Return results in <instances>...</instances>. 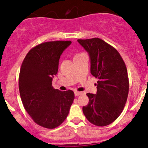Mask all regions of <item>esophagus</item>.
I'll list each match as a JSON object with an SVG mask.
<instances>
[{"instance_id": "obj_1", "label": "esophagus", "mask_w": 148, "mask_h": 148, "mask_svg": "<svg viewBox=\"0 0 148 148\" xmlns=\"http://www.w3.org/2000/svg\"><path fill=\"white\" fill-rule=\"evenodd\" d=\"M75 96H79V95H81L82 94V92H77V91H75Z\"/></svg>"}]
</instances>
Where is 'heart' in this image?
I'll use <instances>...</instances> for the list:
<instances>
[{"mask_svg": "<svg viewBox=\"0 0 148 148\" xmlns=\"http://www.w3.org/2000/svg\"><path fill=\"white\" fill-rule=\"evenodd\" d=\"M78 54H76V55H75V56H77V55H78Z\"/></svg>", "mask_w": 148, "mask_h": 148, "instance_id": "1", "label": "heart"}]
</instances>
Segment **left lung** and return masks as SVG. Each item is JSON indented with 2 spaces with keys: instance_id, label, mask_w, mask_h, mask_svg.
Masks as SVG:
<instances>
[{
  "instance_id": "left-lung-1",
  "label": "left lung",
  "mask_w": 148,
  "mask_h": 148,
  "mask_svg": "<svg viewBox=\"0 0 148 148\" xmlns=\"http://www.w3.org/2000/svg\"><path fill=\"white\" fill-rule=\"evenodd\" d=\"M89 54L91 73L98 79L96 94L87 93L89 103L82 111L89 122L104 127L120 115L129 94L125 63L117 49L98 38L77 40Z\"/></svg>"
}]
</instances>
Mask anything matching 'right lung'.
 Listing matches in <instances>:
<instances>
[{"mask_svg":"<svg viewBox=\"0 0 148 148\" xmlns=\"http://www.w3.org/2000/svg\"><path fill=\"white\" fill-rule=\"evenodd\" d=\"M71 41H51L33 47L25 56L19 77V89L26 112L38 125L54 129L65 120L75 99L72 90L52 86L59 61Z\"/></svg>","mask_w":148,"mask_h":148,"instance_id":"1","label":"right lung"}]
</instances>
